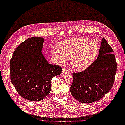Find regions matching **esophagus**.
<instances>
[{
	"instance_id": "obj_1",
	"label": "esophagus",
	"mask_w": 125,
	"mask_h": 125,
	"mask_svg": "<svg viewBox=\"0 0 125 125\" xmlns=\"http://www.w3.org/2000/svg\"><path fill=\"white\" fill-rule=\"evenodd\" d=\"M69 73V71L65 68H63L62 70V74H64V73Z\"/></svg>"
}]
</instances>
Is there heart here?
I'll return each mask as SVG.
<instances>
[{"mask_svg":"<svg viewBox=\"0 0 125 125\" xmlns=\"http://www.w3.org/2000/svg\"><path fill=\"white\" fill-rule=\"evenodd\" d=\"M58 48L52 47L51 53L55 61L59 64L65 63L71 58L72 66L77 71H83L94 62L99 52L95 42L85 38H78L63 41Z\"/></svg>","mask_w":125,"mask_h":125,"instance_id":"obj_1","label":"heart"}]
</instances>
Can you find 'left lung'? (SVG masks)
<instances>
[{
  "mask_svg": "<svg viewBox=\"0 0 125 125\" xmlns=\"http://www.w3.org/2000/svg\"><path fill=\"white\" fill-rule=\"evenodd\" d=\"M113 52L103 38L97 59L84 71L73 73L71 93L79 102L90 104L99 100L111 89L117 70Z\"/></svg>",
  "mask_w": 125,
  "mask_h": 125,
  "instance_id": "1",
  "label": "left lung"
}]
</instances>
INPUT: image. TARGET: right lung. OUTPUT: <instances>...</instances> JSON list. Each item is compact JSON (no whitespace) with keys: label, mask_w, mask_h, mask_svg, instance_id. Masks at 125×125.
Wrapping results in <instances>:
<instances>
[{"label":"right lung","mask_w":125,"mask_h":125,"mask_svg":"<svg viewBox=\"0 0 125 125\" xmlns=\"http://www.w3.org/2000/svg\"><path fill=\"white\" fill-rule=\"evenodd\" d=\"M44 41L41 37L27 39L16 48L10 61L12 83L21 97L30 101L46 98L52 79L61 73L62 68L49 64L42 52Z\"/></svg>","instance_id":"obj_1"}]
</instances>
